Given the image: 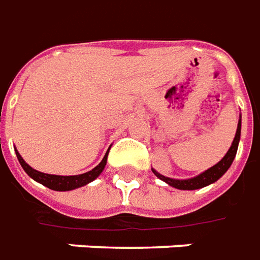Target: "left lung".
<instances>
[{
	"label": "left lung",
	"instance_id": "left-lung-1",
	"mask_svg": "<svg viewBox=\"0 0 260 260\" xmlns=\"http://www.w3.org/2000/svg\"><path fill=\"white\" fill-rule=\"evenodd\" d=\"M239 137H241V119L238 121V127H237V134H235V139H234L233 144L230 147V150L225 154V156L222 158L221 161L218 164H215L214 167H211L207 171H204L203 174H200L196 178H192V179H171V178H167L164 175L158 174L156 171L152 169V172L156 175V178H159L164 182H167L168 185L174 186L176 189H182V190H194V189H200V187H204V186L213 183L217 179H220L222 175L227 172V169L231 167L234 158L237 155V150H238V143Z\"/></svg>",
	"mask_w": 260,
	"mask_h": 260
}]
</instances>
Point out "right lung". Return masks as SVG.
<instances>
[{"mask_svg": "<svg viewBox=\"0 0 260 260\" xmlns=\"http://www.w3.org/2000/svg\"><path fill=\"white\" fill-rule=\"evenodd\" d=\"M16 151V150H15ZM109 152V151H108ZM108 152L106 155L104 156V159L101 161L99 165H96L95 168L86 172V174L81 175H74V176H60V175H49L43 174V172H39L36 169H33L32 167H29L23 158L19 155V152L16 151V156H18V161L22 165V168L25 169L26 172L32 179H35L39 183L47 186L51 190H58V192H66V190H73V189H77V187H81V186L89 183L93 179H96L98 176L101 175V172L104 171L105 165H106V159H108Z\"/></svg>", "mask_w": 260, "mask_h": 260, "instance_id": "1", "label": "right lung"}]
</instances>
